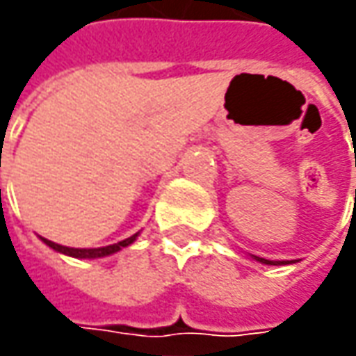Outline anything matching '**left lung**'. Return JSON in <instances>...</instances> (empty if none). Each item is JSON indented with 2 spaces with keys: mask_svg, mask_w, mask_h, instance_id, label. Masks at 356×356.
Here are the masks:
<instances>
[{
  "mask_svg": "<svg viewBox=\"0 0 356 356\" xmlns=\"http://www.w3.org/2000/svg\"><path fill=\"white\" fill-rule=\"evenodd\" d=\"M253 259H257V261H261L266 266H285V264H289V261H271V259H264V257H257V255H253Z\"/></svg>",
  "mask_w": 356,
  "mask_h": 356,
  "instance_id": "left-lung-1",
  "label": "left lung"
}]
</instances>
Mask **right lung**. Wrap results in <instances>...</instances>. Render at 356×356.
<instances>
[{"instance_id":"1","label":"right lung","mask_w":356,"mask_h":356,"mask_svg":"<svg viewBox=\"0 0 356 356\" xmlns=\"http://www.w3.org/2000/svg\"><path fill=\"white\" fill-rule=\"evenodd\" d=\"M136 238H138V232H136L134 236H130V238L118 241V243L104 245V248H67V245H59V243H55V241H51V239H45V238H41V239L47 243L51 250H55V252L65 253V255H71V257H76V259H95V257H104V255H111V253L120 252L122 248L130 245V243H132Z\"/></svg>"}]
</instances>
